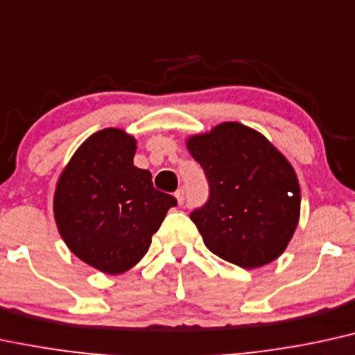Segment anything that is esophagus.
<instances>
[{
  "label": "esophagus",
  "instance_id": "1",
  "mask_svg": "<svg viewBox=\"0 0 355 355\" xmlns=\"http://www.w3.org/2000/svg\"><path fill=\"white\" fill-rule=\"evenodd\" d=\"M175 198H177L178 205H180V207H182V205L185 203V190L180 189V190H177V191H175Z\"/></svg>",
  "mask_w": 355,
  "mask_h": 355
}]
</instances>
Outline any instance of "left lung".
Instances as JSON below:
<instances>
[{
  "label": "left lung",
  "mask_w": 355,
  "mask_h": 355,
  "mask_svg": "<svg viewBox=\"0 0 355 355\" xmlns=\"http://www.w3.org/2000/svg\"><path fill=\"white\" fill-rule=\"evenodd\" d=\"M208 200L190 213L205 246L245 270L275 261L300 220V183L266 137L238 122L189 140Z\"/></svg>",
  "instance_id": "8db88e82"
}]
</instances>
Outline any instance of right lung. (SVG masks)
<instances>
[{"mask_svg": "<svg viewBox=\"0 0 355 355\" xmlns=\"http://www.w3.org/2000/svg\"><path fill=\"white\" fill-rule=\"evenodd\" d=\"M135 139L119 129L89 137L58 182L54 216L69 250L102 272L129 271L144 258L175 196L153 189L134 165Z\"/></svg>", "mask_w": 355, "mask_h": 355, "instance_id": "1", "label": "right lung"}]
</instances>
